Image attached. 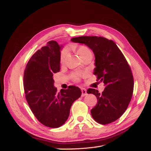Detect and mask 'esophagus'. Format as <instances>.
<instances>
[{"label":"esophagus","instance_id":"1","mask_svg":"<svg viewBox=\"0 0 151 151\" xmlns=\"http://www.w3.org/2000/svg\"><path fill=\"white\" fill-rule=\"evenodd\" d=\"M82 91V97H84L86 95H87V90L85 88H81Z\"/></svg>","mask_w":151,"mask_h":151}]
</instances>
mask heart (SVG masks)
<instances>
[{"instance_id": "heart-1", "label": "heart", "mask_w": 151, "mask_h": 151, "mask_svg": "<svg viewBox=\"0 0 151 151\" xmlns=\"http://www.w3.org/2000/svg\"><path fill=\"white\" fill-rule=\"evenodd\" d=\"M76 53H77L78 55L82 58L83 57L85 56L86 54L91 52L90 50H89L88 47H86L85 46H78L76 49ZM67 56H68V51H67V49H63L62 52H61V55H60V63L63 64L65 63V62L66 61V59L67 58ZM79 76L80 75L79 74H75L73 75V78L76 81H78L79 79Z\"/></svg>"}]
</instances>
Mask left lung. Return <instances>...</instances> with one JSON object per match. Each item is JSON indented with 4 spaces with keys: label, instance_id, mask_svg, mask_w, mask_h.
<instances>
[{
    "label": "left lung",
    "instance_id": "1",
    "mask_svg": "<svg viewBox=\"0 0 151 151\" xmlns=\"http://www.w3.org/2000/svg\"><path fill=\"white\" fill-rule=\"evenodd\" d=\"M70 41L84 44L93 52V74L105 86L102 93L91 88L87 91L97 98V104L91 110L93 118L102 124L116 121L126 111L133 93L134 78L127 61L116 44L106 38L81 36Z\"/></svg>",
    "mask_w": 151,
    "mask_h": 151
}]
</instances>
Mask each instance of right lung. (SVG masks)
Here are the masks:
<instances>
[{
  "label": "right lung",
  "mask_w": 151,
  "mask_h": 151,
  "mask_svg": "<svg viewBox=\"0 0 151 151\" xmlns=\"http://www.w3.org/2000/svg\"><path fill=\"white\" fill-rule=\"evenodd\" d=\"M63 45L50 41L28 61L24 73V89L28 104L41 123L58 128L65 123L73 103L81 97V89L75 86L57 93L53 74L60 70Z\"/></svg>",
  "instance_id": "add662e5"
}]
</instances>
